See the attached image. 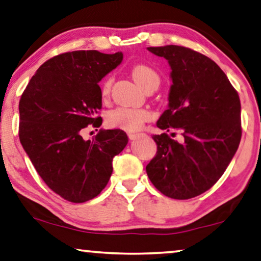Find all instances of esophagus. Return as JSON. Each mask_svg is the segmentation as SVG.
<instances>
[{"label":"esophagus","mask_w":261,"mask_h":261,"mask_svg":"<svg viewBox=\"0 0 261 261\" xmlns=\"http://www.w3.org/2000/svg\"><path fill=\"white\" fill-rule=\"evenodd\" d=\"M127 136H129V138L131 139V141H135L136 138L139 137V134H129Z\"/></svg>","instance_id":"esophagus-1"}]
</instances>
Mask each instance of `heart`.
<instances>
[{"label":"heart","instance_id":"b5f03b06","mask_svg":"<svg viewBox=\"0 0 261 261\" xmlns=\"http://www.w3.org/2000/svg\"><path fill=\"white\" fill-rule=\"evenodd\" d=\"M131 76L134 81L142 89H146L150 85L159 84V76L152 68L145 64H137L131 70ZM111 77L104 80L100 84V96L107 97L110 92ZM150 119V112L145 109H135L119 107L109 111L106 117V123L109 127L119 129L129 132L138 131L144 125V123Z\"/></svg>","mask_w":261,"mask_h":261}]
</instances>
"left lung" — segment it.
Returning a JSON list of instances; mask_svg holds the SVG:
<instances>
[{
	"label": "left lung",
	"instance_id": "1",
	"mask_svg": "<svg viewBox=\"0 0 261 261\" xmlns=\"http://www.w3.org/2000/svg\"><path fill=\"white\" fill-rule=\"evenodd\" d=\"M147 50L171 67L169 108L157 126L179 130L182 138L176 141L166 132L153 135L157 153L146 173L166 197L190 199L216 184L238 150L240 99L223 70L203 54L179 45Z\"/></svg>",
	"mask_w": 261,
	"mask_h": 261
}]
</instances>
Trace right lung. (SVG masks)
I'll list each match as a JSON object with an SVG mask.
<instances>
[{
    "label": "right lung",
    "instance_id": "right-lung-1",
    "mask_svg": "<svg viewBox=\"0 0 261 261\" xmlns=\"http://www.w3.org/2000/svg\"><path fill=\"white\" fill-rule=\"evenodd\" d=\"M123 60L122 53L77 50L41 65L19 99L18 136L42 179L71 203L98 196L112 173V159L123 151L127 136L119 129L99 130L91 141L82 131L102 109L98 82Z\"/></svg>",
    "mask_w": 261,
    "mask_h": 261
}]
</instances>
